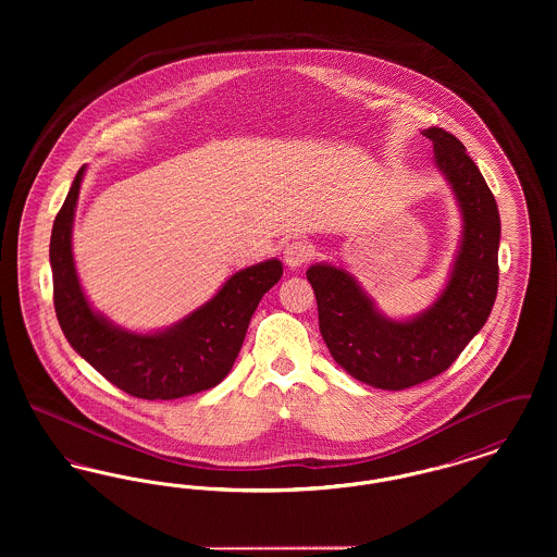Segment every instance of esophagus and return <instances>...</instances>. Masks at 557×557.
<instances>
[{
  "label": "esophagus",
  "instance_id": "esophagus-1",
  "mask_svg": "<svg viewBox=\"0 0 557 557\" xmlns=\"http://www.w3.org/2000/svg\"><path fill=\"white\" fill-rule=\"evenodd\" d=\"M313 255V246L305 239H292L284 248V261L290 269L305 265Z\"/></svg>",
  "mask_w": 557,
  "mask_h": 557
}]
</instances>
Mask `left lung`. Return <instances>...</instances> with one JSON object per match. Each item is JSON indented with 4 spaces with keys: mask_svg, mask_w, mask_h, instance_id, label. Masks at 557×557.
I'll return each mask as SVG.
<instances>
[{
    "mask_svg": "<svg viewBox=\"0 0 557 557\" xmlns=\"http://www.w3.org/2000/svg\"><path fill=\"white\" fill-rule=\"evenodd\" d=\"M422 133L461 211V238L438 298L416 318L393 319L343 267L307 269L319 332L334 361L382 391H403L447 370L482 330L497 298L502 219L495 196L453 133L438 127Z\"/></svg>",
    "mask_w": 557,
    "mask_h": 557,
    "instance_id": "left-lung-1",
    "label": "left lung"
}]
</instances>
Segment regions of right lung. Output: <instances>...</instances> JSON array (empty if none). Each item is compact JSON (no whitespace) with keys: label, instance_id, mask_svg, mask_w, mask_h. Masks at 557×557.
<instances>
[{"label":"right lung","instance_id":"add662e5","mask_svg":"<svg viewBox=\"0 0 557 557\" xmlns=\"http://www.w3.org/2000/svg\"><path fill=\"white\" fill-rule=\"evenodd\" d=\"M85 166L53 221L50 265L55 318L81 357L127 395L148 400L187 397L216 386L236 363L259 300L284 267L277 259L236 271L202 307L171 327L139 334L98 313L81 288L73 223Z\"/></svg>","mask_w":557,"mask_h":557}]
</instances>
